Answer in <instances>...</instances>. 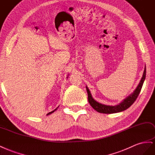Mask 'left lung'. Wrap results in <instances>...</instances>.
Listing matches in <instances>:
<instances>
[{
  "label": "left lung",
  "mask_w": 155,
  "mask_h": 155,
  "mask_svg": "<svg viewBox=\"0 0 155 155\" xmlns=\"http://www.w3.org/2000/svg\"><path fill=\"white\" fill-rule=\"evenodd\" d=\"M146 69L145 68L144 71L143 73V76L142 77V79L140 82L138 86L136 88L134 92L131 94L130 95L128 96L126 98L123 100L122 102L120 103L116 106H107V105L102 104L97 102L95 100H94L93 98L91 96V94L89 91L88 87L86 86V90L87 92V95H88V101L89 103L90 104L91 106L96 110L98 113H105V114H111V113H119L126 110L127 108L130 107L131 105L136 101L138 94L141 91V89L142 87L143 82L145 81V78H146Z\"/></svg>",
  "instance_id": "left-lung-1"
}]
</instances>
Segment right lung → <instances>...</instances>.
I'll return each instance as SVG.
<instances>
[{
    "label": "right lung",
    "instance_id": "1",
    "mask_svg": "<svg viewBox=\"0 0 155 155\" xmlns=\"http://www.w3.org/2000/svg\"><path fill=\"white\" fill-rule=\"evenodd\" d=\"M57 108H58V107H57ZM57 108H56L55 109H54V110H53V111H51V112H49V113H48V114H48H48H50L53 113V112H54V111H56V110H57Z\"/></svg>",
    "mask_w": 155,
    "mask_h": 155
}]
</instances>
